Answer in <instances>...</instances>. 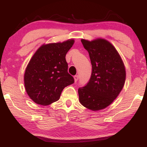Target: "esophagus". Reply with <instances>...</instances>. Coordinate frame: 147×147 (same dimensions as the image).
<instances>
[{
	"label": "esophagus",
	"instance_id": "34e87169",
	"mask_svg": "<svg viewBox=\"0 0 147 147\" xmlns=\"http://www.w3.org/2000/svg\"><path fill=\"white\" fill-rule=\"evenodd\" d=\"M78 79H79V76H78V75H76L74 76V80H75L76 82L78 81Z\"/></svg>",
	"mask_w": 147,
	"mask_h": 147
}]
</instances>
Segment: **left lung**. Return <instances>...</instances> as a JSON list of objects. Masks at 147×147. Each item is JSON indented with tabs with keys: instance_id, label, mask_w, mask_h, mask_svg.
Masks as SVG:
<instances>
[{
	"instance_id": "8db88e82",
	"label": "left lung",
	"mask_w": 147,
	"mask_h": 147,
	"mask_svg": "<svg viewBox=\"0 0 147 147\" xmlns=\"http://www.w3.org/2000/svg\"><path fill=\"white\" fill-rule=\"evenodd\" d=\"M89 53L92 71L89 82L78 89L80 102L94 110L110 105L121 92L126 79L124 63L111 43L102 39L81 40Z\"/></svg>"
}]
</instances>
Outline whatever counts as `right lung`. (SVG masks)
<instances>
[{"instance_id": "1", "label": "right lung", "mask_w": 147, "mask_h": 147, "mask_svg": "<svg viewBox=\"0 0 147 147\" xmlns=\"http://www.w3.org/2000/svg\"><path fill=\"white\" fill-rule=\"evenodd\" d=\"M74 41L50 43L39 48L26 68L24 82L31 99L41 105L57 101L64 88L74 83L65 59Z\"/></svg>"}]
</instances>
